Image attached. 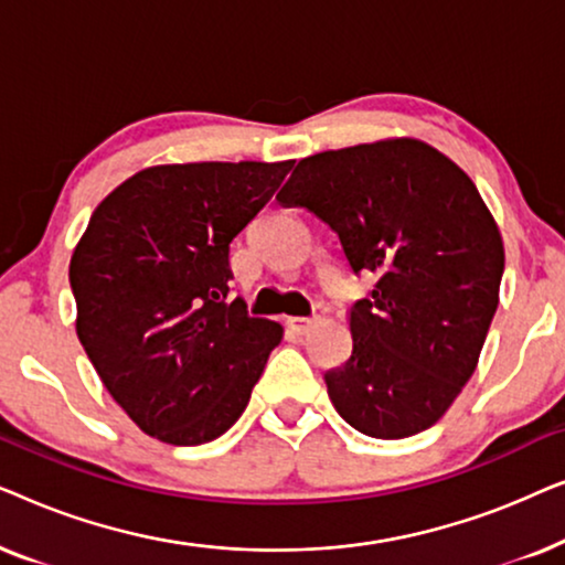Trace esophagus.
<instances>
[{
	"label": "esophagus",
	"instance_id": "obj_1",
	"mask_svg": "<svg viewBox=\"0 0 565 565\" xmlns=\"http://www.w3.org/2000/svg\"><path fill=\"white\" fill-rule=\"evenodd\" d=\"M285 323H288V329L292 331V334H296V337H303V334H308V331H311V327H313V319H303V316H290V319L288 321H285Z\"/></svg>",
	"mask_w": 565,
	"mask_h": 565
}]
</instances>
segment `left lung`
I'll use <instances>...</instances> for the list:
<instances>
[{
    "label": "left lung",
    "mask_w": 565,
    "mask_h": 565,
    "mask_svg": "<svg viewBox=\"0 0 565 565\" xmlns=\"http://www.w3.org/2000/svg\"><path fill=\"white\" fill-rule=\"evenodd\" d=\"M339 236L373 292L347 311L352 354L323 375L339 416L377 439L443 419L476 373L499 308L504 242L462 169L419 138L321 151L277 195Z\"/></svg>",
    "instance_id": "1"
}]
</instances>
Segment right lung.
I'll return each instance as SVG.
<instances>
[{
	"instance_id": "1",
	"label": "right lung",
	"mask_w": 565,
	"mask_h": 565,
	"mask_svg": "<svg viewBox=\"0 0 565 565\" xmlns=\"http://www.w3.org/2000/svg\"><path fill=\"white\" fill-rule=\"evenodd\" d=\"M290 167H146L95 207L74 246L76 337L115 404L149 437L211 443L249 404L282 327L228 300V244Z\"/></svg>"
}]
</instances>
